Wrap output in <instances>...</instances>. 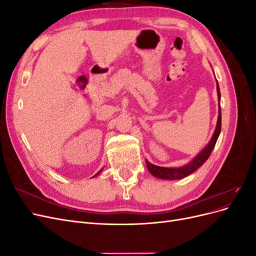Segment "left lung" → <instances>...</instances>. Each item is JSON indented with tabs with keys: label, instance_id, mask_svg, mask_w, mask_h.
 Wrapping results in <instances>:
<instances>
[{
	"label": "left lung",
	"instance_id": "1",
	"mask_svg": "<svg viewBox=\"0 0 256 256\" xmlns=\"http://www.w3.org/2000/svg\"><path fill=\"white\" fill-rule=\"evenodd\" d=\"M216 92H218V99H219V116H218V122H216V127L214 130V134L210 142L208 143V145L198 154L194 159H193L191 162H189L187 166H184L182 168H161V166H154L146 160L147 168H148V171L150 172L152 175L156 176L158 178H162V180H180V178H184L186 176L190 175L194 171H196V170L209 158V156H210V154L216 143V140H218L220 131H221V106H220L221 94H220L218 82H216Z\"/></svg>",
	"mask_w": 256,
	"mask_h": 256
}]
</instances>
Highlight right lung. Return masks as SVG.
Instances as JSON below:
<instances>
[{
  "instance_id": "1",
  "label": "right lung",
  "mask_w": 256,
  "mask_h": 256,
  "mask_svg": "<svg viewBox=\"0 0 256 256\" xmlns=\"http://www.w3.org/2000/svg\"><path fill=\"white\" fill-rule=\"evenodd\" d=\"M102 170H100V171H99V172H98V173H97V174H96V175H98V174H99V173H100V172H102ZM96 175H95V176H96Z\"/></svg>"
}]
</instances>
